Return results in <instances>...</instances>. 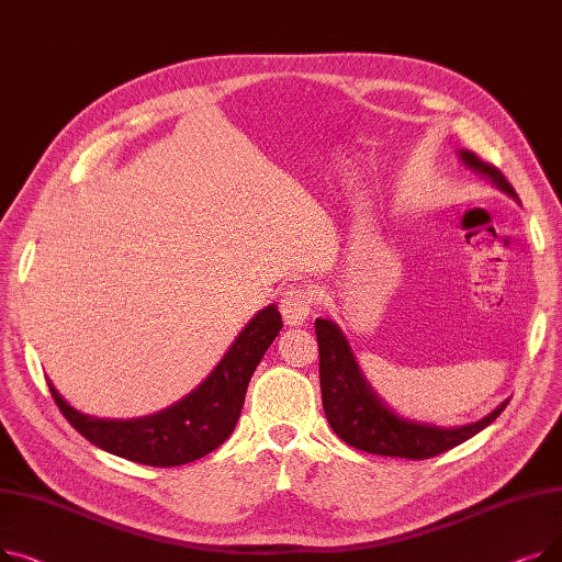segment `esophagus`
I'll list each match as a JSON object with an SVG mask.
<instances>
[{
  "label": "esophagus",
  "mask_w": 562,
  "mask_h": 562,
  "mask_svg": "<svg viewBox=\"0 0 562 562\" xmlns=\"http://www.w3.org/2000/svg\"><path fill=\"white\" fill-rule=\"evenodd\" d=\"M314 310V293L310 286H289L280 299V312L286 326H303Z\"/></svg>",
  "instance_id": "obj_1"
}]
</instances>
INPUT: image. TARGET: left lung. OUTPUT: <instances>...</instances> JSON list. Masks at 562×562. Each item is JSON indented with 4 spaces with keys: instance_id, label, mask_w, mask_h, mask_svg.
I'll list each match as a JSON object with an SVG mask.
<instances>
[{
    "instance_id": "8db88e82",
    "label": "left lung",
    "mask_w": 562,
    "mask_h": 562,
    "mask_svg": "<svg viewBox=\"0 0 562 562\" xmlns=\"http://www.w3.org/2000/svg\"><path fill=\"white\" fill-rule=\"evenodd\" d=\"M460 159L471 170H476L504 191L510 198L519 200L513 184L506 180L504 172L496 166L476 157V153L462 150ZM316 341H318V375H321V398L323 412H326L333 430L346 441L348 447L367 451L373 456L407 458V460H426L445 453L469 437L481 432L490 426L501 412L506 409L508 401L492 409L481 422L458 426V428H439L428 424L407 422L382 403L371 390L360 364L352 356V350L344 333L328 318H316Z\"/></svg>"
}]
</instances>
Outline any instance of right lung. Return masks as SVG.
Returning <instances> with one entry per match:
<instances>
[{
	"label": "right lung",
	"instance_id": "obj_1",
	"mask_svg": "<svg viewBox=\"0 0 562 562\" xmlns=\"http://www.w3.org/2000/svg\"><path fill=\"white\" fill-rule=\"evenodd\" d=\"M282 330L276 305L257 312L200 387L175 405L140 419H95L49 392L70 426L98 449L150 467H177L218 449L239 422L248 382Z\"/></svg>",
	"mask_w": 562,
	"mask_h": 562
}]
</instances>
